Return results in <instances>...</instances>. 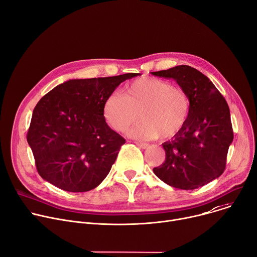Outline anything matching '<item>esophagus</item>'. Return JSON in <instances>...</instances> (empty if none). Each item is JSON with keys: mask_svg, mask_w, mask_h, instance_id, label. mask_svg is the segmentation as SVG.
I'll use <instances>...</instances> for the list:
<instances>
[{"mask_svg": "<svg viewBox=\"0 0 257 257\" xmlns=\"http://www.w3.org/2000/svg\"><path fill=\"white\" fill-rule=\"evenodd\" d=\"M135 145H136L138 148H141V149H147V148L149 147V144H147V143H142V142H135Z\"/></svg>", "mask_w": 257, "mask_h": 257, "instance_id": "1", "label": "esophagus"}]
</instances>
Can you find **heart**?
<instances>
[{"instance_id": "heart-1", "label": "heart", "mask_w": 257, "mask_h": 257, "mask_svg": "<svg viewBox=\"0 0 257 257\" xmlns=\"http://www.w3.org/2000/svg\"><path fill=\"white\" fill-rule=\"evenodd\" d=\"M106 123L126 131L139 119L133 135L153 139L176 136L186 126L191 113L190 97L181 87L159 78H142L128 84L124 95L112 93L102 107Z\"/></svg>"}]
</instances>
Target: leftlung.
Returning a JSON list of instances; mask_svg holds the SVG:
<instances>
[{
  "mask_svg": "<svg viewBox=\"0 0 257 257\" xmlns=\"http://www.w3.org/2000/svg\"><path fill=\"white\" fill-rule=\"evenodd\" d=\"M154 76L171 78L188 93L191 113L184 129L163 144L166 158L154 168L165 183L181 190H195L219 177L234 139L227 102L205 75L189 65H178Z\"/></svg>",
  "mask_w": 257,
  "mask_h": 257,
  "instance_id": "1",
  "label": "left lung"
}]
</instances>
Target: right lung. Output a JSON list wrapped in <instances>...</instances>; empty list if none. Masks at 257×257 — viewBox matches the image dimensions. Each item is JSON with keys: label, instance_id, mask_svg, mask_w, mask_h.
<instances>
[{"label": "right lung", "instance_id": "add662e5", "mask_svg": "<svg viewBox=\"0 0 257 257\" xmlns=\"http://www.w3.org/2000/svg\"><path fill=\"white\" fill-rule=\"evenodd\" d=\"M138 75L69 80L40 99L27 138L43 179L72 193L101 183L125 144L105 122L104 100Z\"/></svg>", "mask_w": 257, "mask_h": 257}]
</instances>
